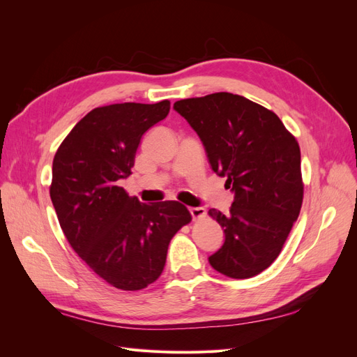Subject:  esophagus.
I'll use <instances>...</instances> for the list:
<instances>
[{
  "mask_svg": "<svg viewBox=\"0 0 357 357\" xmlns=\"http://www.w3.org/2000/svg\"><path fill=\"white\" fill-rule=\"evenodd\" d=\"M189 211H190V214H192V219L193 220H199V219H204L205 218V208H202V207H192V208H189Z\"/></svg>",
  "mask_w": 357,
  "mask_h": 357,
  "instance_id": "obj_1",
  "label": "esophagus"
}]
</instances>
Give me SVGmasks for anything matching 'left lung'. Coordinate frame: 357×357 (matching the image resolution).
Returning a JSON list of instances; mask_svg holds the SVG:
<instances>
[{"mask_svg": "<svg viewBox=\"0 0 357 357\" xmlns=\"http://www.w3.org/2000/svg\"><path fill=\"white\" fill-rule=\"evenodd\" d=\"M174 109L235 193L229 214L208 211L225 232L210 265L231 278L261 274L282 252L304 198L296 138L274 112L241 95L210 93L180 100Z\"/></svg>", "mask_w": 357, "mask_h": 357, "instance_id": "1", "label": "left lung"}]
</instances>
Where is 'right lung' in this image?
Segmentation results:
<instances>
[{
	"label": "right lung",
	"mask_w": 357,
	"mask_h": 357,
	"mask_svg": "<svg viewBox=\"0 0 357 357\" xmlns=\"http://www.w3.org/2000/svg\"><path fill=\"white\" fill-rule=\"evenodd\" d=\"M168 113V100L96 107L53 158L50 198L61 228L84 264L116 289L156 282L171 238L192 220L177 201L143 204L117 186L131 174L144 132Z\"/></svg>",
	"instance_id": "1"
}]
</instances>
